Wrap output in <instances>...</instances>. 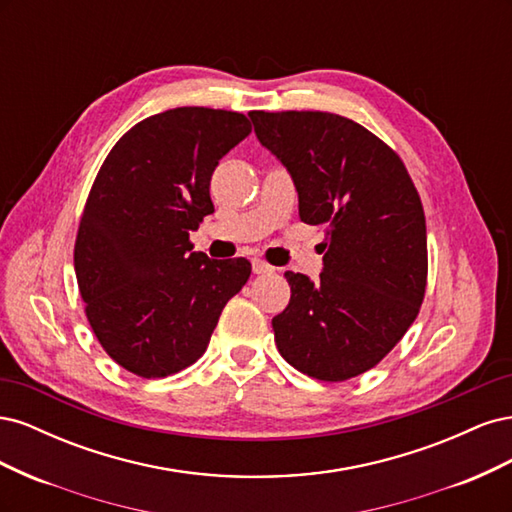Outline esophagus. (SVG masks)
I'll return each instance as SVG.
<instances>
[{
    "instance_id": "esophagus-1",
    "label": "esophagus",
    "mask_w": 512,
    "mask_h": 512,
    "mask_svg": "<svg viewBox=\"0 0 512 512\" xmlns=\"http://www.w3.org/2000/svg\"><path fill=\"white\" fill-rule=\"evenodd\" d=\"M252 269H254V273H273L275 269L269 265V262H265V260H260V258H256L254 262H252Z\"/></svg>"
}]
</instances>
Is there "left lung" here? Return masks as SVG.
Masks as SVG:
<instances>
[{"instance_id": "obj_1", "label": "left lung", "mask_w": 512, "mask_h": 512, "mask_svg": "<svg viewBox=\"0 0 512 512\" xmlns=\"http://www.w3.org/2000/svg\"><path fill=\"white\" fill-rule=\"evenodd\" d=\"M258 141L292 175L299 218L324 228L318 282L286 271L275 346L303 374L344 382L389 354L421 312L427 226L406 164L374 132L322 111H252Z\"/></svg>"}]
</instances>
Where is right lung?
Returning <instances> with one entry per match:
<instances>
[{"label": "right lung", "instance_id": "right-lung-1", "mask_svg": "<svg viewBox=\"0 0 512 512\" xmlns=\"http://www.w3.org/2000/svg\"><path fill=\"white\" fill-rule=\"evenodd\" d=\"M252 132L243 113L181 106L138 121L102 162L74 241L85 316L100 346L141 378H166L205 354L245 258L194 252L213 213L211 175Z\"/></svg>", "mask_w": 512, "mask_h": 512}]
</instances>
